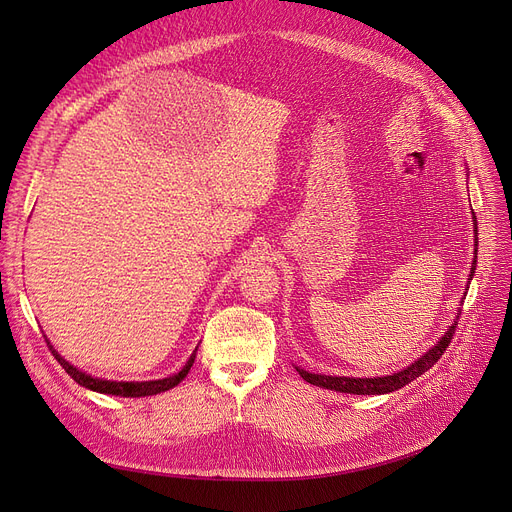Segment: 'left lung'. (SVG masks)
<instances>
[{"label":"left lung","instance_id":"left-lung-1","mask_svg":"<svg viewBox=\"0 0 512 512\" xmlns=\"http://www.w3.org/2000/svg\"><path fill=\"white\" fill-rule=\"evenodd\" d=\"M469 174V172H467ZM473 232H475V259L471 263V274H469V282L473 280V274H475V265H477V218L473 213ZM469 282H467V288L469 290ZM461 311L456 313V319H459ZM454 328H456V321L454 324L448 326V330L444 332V336L429 348V351L425 355H421L417 361H413L409 367L400 369L392 375H382V378H344V375H324V373H309L301 367H297L299 375L313 384V386H319V388H326V390H336V392H346V394H388V392H394L402 386L411 384L413 380H417L421 373H425L429 367H434L438 363V359L442 357V353L448 348L450 340H452V334H454Z\"/></svg>","mask_w":512,"mask_h":512}]
</instances>
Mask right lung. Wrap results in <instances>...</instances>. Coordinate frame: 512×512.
<instances>
[{"mask_svg": "<svg viewBox=\"0 0 512 512\" xmlns=\"http://www.w3.org/2000/svg\"><path fill=\"white\" fill-rule=\"evenodd\" d=\"M45 342H47V346L51 348L53 357L58 359V363L66 369V373L70 375V378H72L76 384H80V386L87 388V390L99 392V394H114V396H126V398L153 396V394H161V392H166V390H172L174 386H178V384L186 378V373L191 371V367H193V363H195V357H197V348H195L193 355L188 357V361L184 363V367H182L178 373L168 375V378H164V380H149V382H112V380L93 378L91 373L80 371L78 367L70 365L62 355H58V351L51 346V342L47 340V336H45Z\"/></svg>", "mask_w": 512, "mask_h": 512, "instance_id": "right-lung-1", "label": "right lung"}]
</instances>
